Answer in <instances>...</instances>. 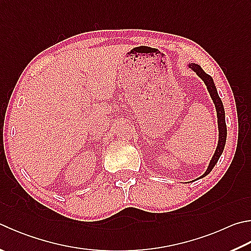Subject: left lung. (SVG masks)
<instances>
[{"label": "left lung", "instance_id": "obj_1", "mask_svg": "<svg viewBox=\"0 0 251 251\" xmlns=\"http://www.w3.org/2000/svg\"><path fill=\"white\" fill-rule=\"evenodd\" d=\"M188 67L191 70H193L195 74H197L200 78L203 80V82L206 85V89L208 91L209 95L213 100L214 105H215V110H216V115H217V124H218V143H217V147L215 152H214L213 157L211 159V161L208 163V167L206 171H205L203 175L200 176L204 177L205 176H207L209 172L212 171V169L218 161V159L222 156L223 151H224L225 148V144H226V137H227V128H226V122H225V110H224V105H223V102L220 98V95L217 93V89L215 84H214L213 78L209 75L205 74L204 70L201 68V66L198 65V63H189Z\"/></svg>", "mask_w": 251, "mask_h": 251}]
</instances>
